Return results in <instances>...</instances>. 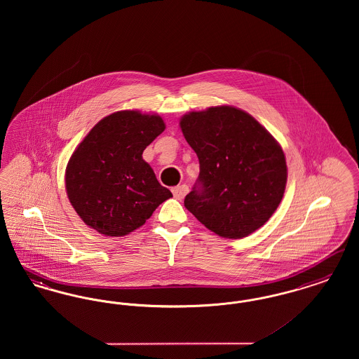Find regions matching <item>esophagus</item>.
Instances as JSON below:
<instances>
[{"mask_svg":"<svg viewBox=\"0 0 359 359\" xmlns=\"http://www.w3.org/2000/svg\"><path fill=\"white\" fill-rule=\"evenodd\" d=\"M172 194H173V196H175L177 201H182V199H184V196L188 194V186L182 184V186L173 187L172 188Z\"/></svg>","mask_w":359,"mask_h":359,"instance_id":"esophagus-1","label":"esophagus"}]
</instances>
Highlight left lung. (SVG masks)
<instances>
[{"instance_id": "left-lung-1", "label": "left lung", "mask_w": 359, "mask_h": 359, "mask_svg": "<svg viewBox=\"0 0 359 359\" xmlns=\"http://www.w3.org/2000/svg\"><path fill=\"white\" fill-rule=\"evenodd\" d=\"M180 128L201 165L184 199L188 211L224 238L248 237L268 222L288 176L274 137L246 111L224 104L188 113Z\"/></svg>"}]
</instances>
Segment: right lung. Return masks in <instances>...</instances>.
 <instances>
[{"label": "right lung", "mask_w": 359, "mask_h": 359, "mask_svg": "<svg viewBox=\"0 0 359 359\" xmlns=\"http://www.w3.org/2000/svg\"><path fill=\"white\" fill-rule=\"evenodd\" d=\"M165 129L157 114L116 111L100 121L69 157L66 189L82 221L106 237H122L170 199L144 149Z\"/></svg>", "instance_id": "right-lung-1"}]
</instances>
